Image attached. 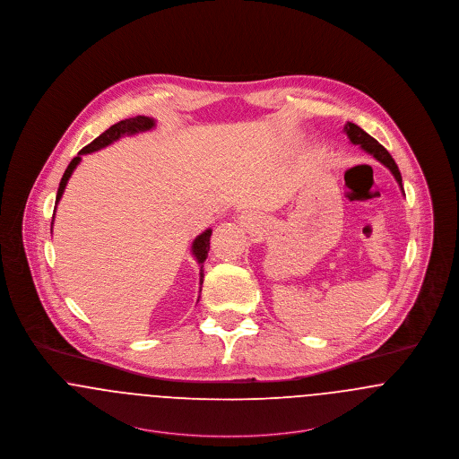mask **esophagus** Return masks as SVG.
I'll list each match as a JSON object with an SVG mask.
<instances>
[{
	"label": "esophagus",
	"mask_w": 459,
	"mask_h": 459,
	"mask_svg": "<svg viewBox=\"0 0 459 459\" xmlns=\"http://www.w3.org/2000/svg\"><path fill=\"white\" fill-rule=\"evenodd\" d=\"M249 221H251V218H249V216L241 215V223H243V225H246V227H247V225H249Z\"/></svg>",
	"instance_id": "obj_1"
}]
</instances>
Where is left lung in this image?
Listing matches in <instances>:
<instances>
[{
  "label": "left lung",
  "mask_w": 459,
  "mask_h": 459,
  "mask_svg": "<svg viewBox=\"0 0 459 459\" xmlns=\"http://www.w3.org/2000/svg\"><path fill=\"white\" fill-rule=\"evenodd\" d=\"M345 134L351 138V142L353 145H360V149H364V151L369 152L373 158H377V161L381 162V164H385V166L392 171V175L395 177L397 184H399L401 189H403V177H401V171H399L397 164L394 161V158L388 154V151H386L381 143H377V140H375L371 135H368L362 128H359V126L353 125V123H347V125H345Z\"/></svg>",
  "instance_id": "1"
}]
</instances>
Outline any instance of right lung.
Wrapping results in <instances>:
<instances>
[{
	"mask_svg": "<svg viewBox=\"0 0 459 459\" xmlns=\"http://www.w3.org/2000/svg\"><path fill=\"white\" fill-rule=\"evenodd\" d=\"M154 126H156V121H154L152 117H147V116H135V117H130V119H123V121L112 125L102 135L97 136L91 143H88L86 147H82V151H80V154H78L73 161L69 162L65 173L62 175L60 186H58V190H56L55 204H58V201H60V197H62V194H64V190H65V186H67V182H69L73 171L76 169V166L82 161V156H84V154H91V152H95V151H100V149L110 145L112 142L119 140L121 136L135 135V134H140V132H149V130H152ZM52 225H54V220H52ZM210 238H212V229H208V230H204L201 236H197V238L194 239V243H192V249H190L192 255H194V258H195V262L199 264V275H201L199 284H203V277H204L203 265H204V262H206V258H208Z\"/></svg>",
	"mask_w": 459,
	"mask_h": 459,
	"instance_id": "1",
	"label": "right lung"
}]
</instances>
